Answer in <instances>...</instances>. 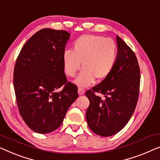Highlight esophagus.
I'll list each match as a JSON object with an SVG mask.
<instances>
[{"label": "esophagus", "instance_id": "34e87169", "mask_svg": "<svg viewBox=\"0 0 160 160\" xmlns=\"http://www.w3.org/2000/svg\"><path fill=\"white\" fill-rule=\"evenodd\" d=\"M85 93V90L83 88H78V94H79L80 96H82L84 95Z\"/></svg>", "mask_w": 160, "mask_h": 160}]
</instances>
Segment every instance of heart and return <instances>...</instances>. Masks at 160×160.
<instances>
[{"mask_svg": "<svg viewBox=\"0 0 160 160\" xmlns=\"http://www.w3.org/2000/svg\"><path fill=\"white\" fill-rule=\"evenodd\" d=\"M118 46L113 40L97 35H83L74 41L72 50L62 53L65 74L75 77L83 69L74 81L80 87H88L95 79L102 80L109 75L118 58Z\"/></svg>", "mask_w": 160, "mask_h": 160, "instance_id": "b5f03b06", "label": "heart"}]
</instances>
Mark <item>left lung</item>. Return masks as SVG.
<instances>
[{
	"mask_svg": "<svg viewBox=\"0 0 160 160\" xmlns=\"http://www.w3.org/2000/svg\"><path fill=\"white\" fill-rule=\"evenodd\" d=\"M116 40L118 58L112 72L85 93L90 102L87 123L92 131L103 137L118 133L127 125L136 109L140 87L136 55L118 35ZM95 92L104 95L105 99L96 96Z\"/></svg>",
	"mask_w": 160,
	"mask_h": 160,
	"instance_id": "obj_1",
	"label": "left lung"
}]
</instances>
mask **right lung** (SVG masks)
I'll return each mask as SVG.
<instances>
[{
	"instance_id": "add662e5",
	"label": "right lung",
	"mask_w": 160,
	"mask_h": 160,
	"mask_svg": "<svg viewBox=\"0 0 160 160\" xmlns=\"http://www.w3.org/2000/svg\"><path fill=\"white\" fill-rule=\"evenodd\" d=\"M69 38L67 31L42 29L24 44L16 62L13 86L19 113L38 133L57 129L78 98L77 86L67 82L62 59Z\"/></svg>"
}]
</instances>
